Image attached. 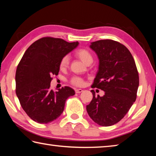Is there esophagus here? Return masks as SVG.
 Here are the masks:
<instances>
[{
	"label": "esophagus",
	"instance_id": "esophagus-1",
	"mask_svg": "<svg viewBox=\"0 0 156 156\" xmlns=\"http://www.w3.org/2000/svg\"><path fill=\"white\" fill-rule=\"evenodd\" d=\"M75 91H76V94H80V93H81V92H83V89H76Z\"/></svg>",
	"mask_w": 156,
	"mask_h": 156
}]
</instances>
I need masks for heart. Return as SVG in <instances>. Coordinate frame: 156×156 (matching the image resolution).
I'll return each mask as SVG.
<instances>
[{
	"label": "heart",
	"instance_id": "heart-1",
	"mask_svg": "<svg viewBox=\"0 0 156 156\" xmlns=\"http://www.w3.org/2000/svg\"><path fill=\"white\" fill-rule=\"evenodd\" d=\"M75 55L80 59L82 62L84 63L85 65H90L93 62V56L89 51L87 49L80 48L76 50L75 51ZM69 63V58L68 56H64L62 58L61 61L60 63V67L61 69H63L67 67ZM72 83L76 86H80L83 83V80L80 78L74 77L72 79Z\"/></svg>",
	"mask_w": 156,
	"mask_h": 156
}]
</instances>
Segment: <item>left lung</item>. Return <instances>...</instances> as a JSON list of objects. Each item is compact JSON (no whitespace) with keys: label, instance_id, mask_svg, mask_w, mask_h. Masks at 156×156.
I'll list each match as a JSON object with an SVG mask.
<instances>
[{"label":"left lung","instance_id":"8db88e82","mask_svg":"<svg viewBox=\"0 0 156 156\" xmlns=\"http://www.w3.org/2000/svg\"><path fill=\"white\" fill-rule=\"evenodd\" d=\"M89 47L99 60L98 69L92 87L105 91L87 105V112L98 125L109 126L124 118L136 101L139 86L138 70L133 56L126 47L112 40L91 43Z\"/></svg>","mask_w":156,"mask_h":156}]
</instances>
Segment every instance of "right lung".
<instances>
[{"mask_svg":"<svg viewBox=\"0 0 156 156\" xmlns=\"http://www.w3.org/2000/svg\"><path fill=\"white\" fill-rule=\"evenodd\" d=\"M61 38L44 37L26 50L16 72V94L21 107L31 119L47 124L64 111L65 102L75 94L69 87L50 89L53 75L58 74L62 58L78 47Z\"/></svg>","mask_w":156,"mask_h":156,"instance_id":"add662e5","label":"right lung"}]
</instances>
